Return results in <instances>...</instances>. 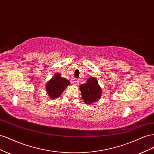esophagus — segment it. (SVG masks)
Masks as SVG:
<instances>
[{"label": "esophagus", "mask_w": 154, "mask_h": 154, "mask_svg": "<svg viewBox=\"0 0 154 154\" xmlns=\"http://www.w3.org/2000/svg\"><path fill=\"white\" fill-rule=\"evenodd\" d=\"M72 83L73 85H78V83H79V82H78V79H75L74 78V80L72 81Z\"/></svg>", "instance_id": "esophagus-1"}]
</instances>
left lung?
I'll return each instance as SVG.
<instances>
[{
	"instance_id": "1",
	"label": "left lung",
	"mask_w": 154,
	"mask_h": 154,
	"mask_svg": "<svg viewBox=\"0 0 154 154\" xmlns=\"http://www.w3.org/2000/svg\"><path fill=\"white\" fill-rule=\"evenodd\" d=\"M82 98L87 104H91L100 99L101 89L95 78H90L85 84L80 86Z\"/></svg>"
}]
</instances>
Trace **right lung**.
I'll return each mask as SVG.
<instances>
[{"label":"right lung","instance_id":"add662e5","mask_svg":"<svg viewBox=\"0 0 154 154\" xmlns=\"http://www.w3.org/2000/svg\"><path fill=\"white\" fill-rule=\"evenodd\" d=\"M69 83L68 80L62 78L59 73L55 74L46 85V89L51 98L54 99L59 97Z\"/></svg>","mask_w":154,"mask_h":154}]
</instances>
